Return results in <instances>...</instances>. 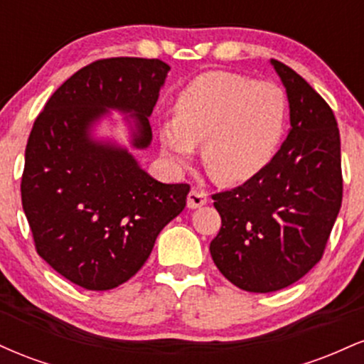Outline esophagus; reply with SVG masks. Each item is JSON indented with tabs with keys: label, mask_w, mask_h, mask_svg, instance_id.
Masks as SVG:
<instances>
[{
	"label": "esophagus",
	"mask_w": 364,
	"mask_h": 364,
	"mask_svg": "<svg viewBox=\"0 0 364 364\" xmlns=\"http://www.w3.org/2000/svg\"><path fill=\"white\" fill-rule=\"evenodd\" d=\"M208 202V193L202 188H193L188 195V207L190 208H198L202 205H205Z\"/></svg>",
	"instance_id": "1"
}]
</instances>
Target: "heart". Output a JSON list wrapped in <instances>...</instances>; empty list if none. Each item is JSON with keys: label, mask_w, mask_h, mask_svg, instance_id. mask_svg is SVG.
I'll use <instances>...</instances> for the list:
<instances>
[{"label": "heart", "mask_w": 364, "mask_h": 364, "mask_svg": "<svg viewBox=\"0 0 364 364\" xmlns=\"http://www.w3.org/2000/svg\"><path fill=\"white\" fill-rule=\"evenodd\" d=\"M287 121L281 87L228 72L203 73L179 92L174 121L161 129L162 150L178 166L203 161L220 181H246L274 157Z\"/></svg>", "instance_id": "heart-1"}]
</instances>
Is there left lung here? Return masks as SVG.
<instances>
[{
  "mask_svg": "<svg viewBox=\"0 0 364 364\" xmlns=\"http://www.w3.org/2000/svg\"><path fill=\"white\" fill-rule=\"evenodd\" d=\"M287 90L291 132L272 161L241 186L212 195L219 232L210 243L220 274L243 291L284 289L323 257L342 203L341 135L325 99L272 60Z\"/></svg>",
  "mask_w": 364,
  "mask_h": 364,
  "instance_id": "1",
  "label": "left lung"
}]
</instances>
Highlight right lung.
<instances>
[{"label":"right lung","instance_id":"right-lung-1","mask_svg":"<svg viewBox=\"0 0 364 364\" xmlns=\"http://www.w3.org/2000/svg\"><path fill=\"white\" fill-rule=\"evenodd\" d=\"M168 72L156 58L90 63L48 99L28 135L20 191L36 252L83 289H114L132 279L186 205L190 185L159 183L127 150L87 135L92 121L116 107L133 112L135 147H147L149 116Z\"/></svg>","mask_w":364,"mask_h":364}]
</instances>
